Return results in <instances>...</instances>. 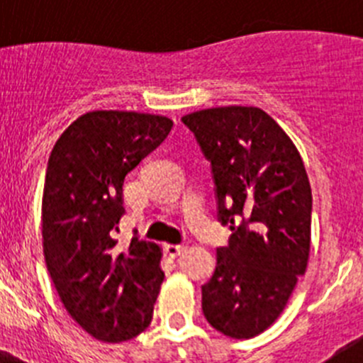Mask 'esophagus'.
<instances>
[{"mask_svg": "<svg viewBox=\"0 0 363 363\" xmlns=\"http://www.w3.org/2000/svg\"><path fill=\"white\" fill-rule=\"evenodd\" d=\"M164 250H167V252L172 256V258H175V256H179L182 251H184V246H182V244H167Z\"/></svg>", "mask_w": 363, "mask_h": 363, "instance_id": "esophagus-1", "label": "esophagus"}]
</instances>
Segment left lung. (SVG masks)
I'll use <instances>...</instances> for the list:
<instances>
[{
    "mask_svg": "<svg viewBox=\"0 0 363 363\" xmlns=\"http://www.w3.org/2000/svg\"><path fill=\"white\" fill-rule=\"evenodd\" d=\"M181 121L211 163L218 221L232 230L202 286L203 316L228 337H255L283 313L306 272L313 211L306 168L262 108H207Z\"/></svg>",
    "mask_w": 363,
    "mask_h": 363,
    "instance_id": "8db88e82",
    "label": "left lung"
}]
</instances>
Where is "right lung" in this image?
Segmentation results:
<instances>
[{
  "label": "right lung",
  "mask_w": 363,
  "mask_h": 363,
  "mask_svg": "<svg viewBox=\"0 0 363 363\" xmlns=\"http://www.w3.org/2000/svg\"><path fill=\"white\" fill-rule=\"evenodd\" d=\"M168 117L94 111L63 131L49 156L42 200L47 270L69 316L93 337L121 342L152 320L161 251L135 233L119 244L128 172L170 133Z\"/></svg>",
  "instance_id": "add662e5"
}]
</instances>
